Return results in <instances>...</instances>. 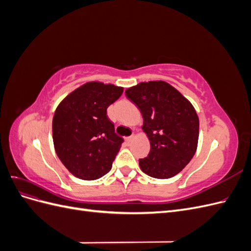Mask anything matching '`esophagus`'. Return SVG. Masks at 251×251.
<instances>
[{"label": "esophagus", "mask_w": 251, "mask_h": 251, "mask_svg": "<svg viewBox=\"0 0 251 251\" xmlns=\"http://www.w3.org/2000/svg\"><path fill=\"white\" fill-rule=\"evenodd\" d=\"M133 138H134V135H131V136H128V137H126V142L127 144H130V143L132 142Z\"/></svg>", "instance_id": "esophagus-1"}]
</instances>
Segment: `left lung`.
<instances>
[{
    "label": "left lung",
    "mask_w": 251,
    "mask_h": 251,
    "mask_svg": "<svg viewBox=\"0 0 251 251\" xmlns=\"http://www.w3.org/2000/svg\"><path fill=\"white\" fill-rule=\"evenodd\" d=\"M140 110L142 128L151 143L148 157L139 159L149 176L169 179L194 157L199 138V118L186 98L168 82L149 81L126 90Z\"/></svg>",
    "instance_id": "obj_1"
}]
</instances>
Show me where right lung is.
Here are the masks:
<instances>
[{
  "mask_svg": "<svg viewBox=\"0 0 251 251\" xmlns=\"http://www.w3.org/2000/svg\"><path fill=\"white\" fill-rule=\"evenodd\" d=\"M124 88L92 81L74 90L58 104L52 121L54 149L72 175L95 180L110 172L123 137L117 136L107 109Z\"/></svg>",
  "mask_w": 251,
  "mask_h": 251,
  "instance_id": "add662e5",
  "label": "right lung"
}]
</instances>
